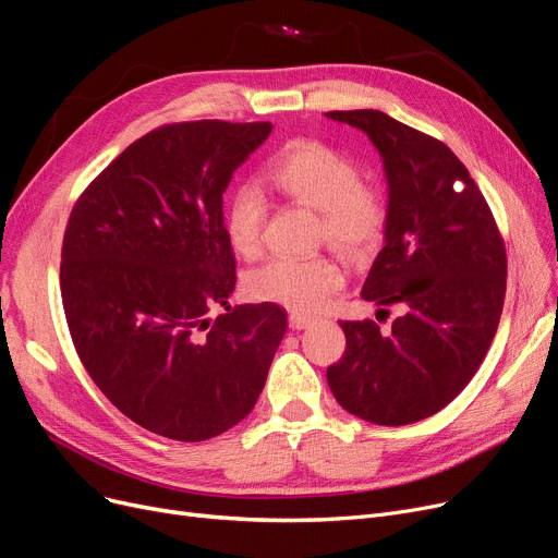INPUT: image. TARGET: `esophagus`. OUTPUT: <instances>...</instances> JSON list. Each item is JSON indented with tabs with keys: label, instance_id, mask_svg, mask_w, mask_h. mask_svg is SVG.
<instances>
[{
	"label": "esophagus",
	"instance_id": "esophagus-1",
	"mask_svg": "<svg viewBox=\"0 0 558 558\" xmlns=\"http://www.w3.org/2000/svg\"><path fill=\"white\" fill-rule=\"evenodd\" d=\"M310 324H314V319L307 317V314H301V312H292V314H289V328H292V330H303V328H307Z\"/></svg>",
	"mask_w": 558,
	"mask_h": 558
}]
</instances>
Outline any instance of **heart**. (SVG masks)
Wrapping results in <instances>:
<instances>
[{
  "mask_svg": "<svg viewBox=\"0 0 558 558\" xmlns=\"http://www.w3.org/2000/svg\"><path fill=\"white\" fill-rule=\"evenodd\" d=\"M264 182L280 196L319 211L317 239L349 259L378 248L390 223V201L383 186L362 180L360 166L347 153L317 138H296L264 168ZM269 203L244 184L226 207V234L232 251L248 262L262 257ZM344 274L326 255L276 257L248 278V294L296 312H319L342 292Z\"/></svg>",
  "mask_w": 558,
  "mask_h": 558,
  "instance_id": "heart-1",
  "label": "heart"
}]
</instances>
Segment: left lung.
Listing matches in <instances>:
<instances>
[{
	"mask_svg": "<svg viewBox=\"0 0 558 558\" xmlns=\"http://www.w3.org/2000/svg\"><path fill=\"white\" fill-rule=\"evenodd\" d=\"M367 132L390 184V223L362 299L399 317L339 322L342 360L328 367L347 413L380 426L430 417L472 380L499 326L506 248L495 216L447 145L376 109L328 111Z\"/></svg>",
	"mask_w": 558,
	"mask_h": 558,
	"instance_id": "obj_1",
	"label": "left lung"
}]
</instances>
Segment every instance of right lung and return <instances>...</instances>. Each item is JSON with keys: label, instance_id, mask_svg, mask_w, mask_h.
<instances>
[{"label": "right lung", "instance_id": "right-lung-1", "mask_svg": "<svg viewBox=\"0 0 558 558\" xmlns=\"http://www.w3.org/2000/svg\"><path fill=\"white\" fill-rule=\"evenodd\" d=\"M271 128L161 125L70 211L61 301L72 344L120 413L163 438L203 442L244 420L284 337L280 305H228L236 266L223 191Z\"/></svg>", "mask_w": 558, "mask_h": 558}]
</instances>
